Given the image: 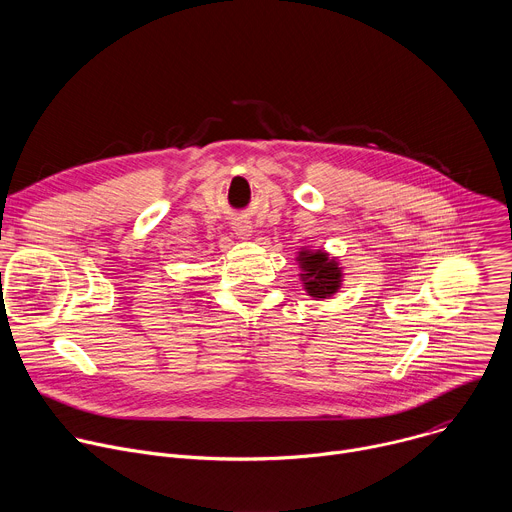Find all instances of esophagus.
Returning a JSON list of instances; mask_svg holds the SVG:
<instances>
[{
	"mask_svg": "<svg viewBox=\"0 0 512 512\" xmlns=\"http://www.w3.org/2000/svg\"><path fill=\"white\" fill-rule=\"evenodd\" d=\"M233 231H235V235L239 237V239H249L251 235H253V227H251V223L249 221H235L233 223Z\"/></svg>",
	"mask_w": 512,
	"mask_h": 512,
	"instance_id": "esophagus-1",
	"label": "esophagus"
}]
</instances>
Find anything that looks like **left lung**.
<instances>
[{"label":"left lung","mask_w":512,"mask_h":512,"mask_svg":"<svg viewBox=\"0 0 512 512\" xmlns=\"http://www.w3.org/2000/svg\"><path fill=\"white\" fill-rule=\"evenodd\" d=\"M296 261L300 263V279L310 298L326 300L342 287V267L336 257H330V253L304 247L302 251H298Z\"/></svg>","instance_id":"left-lung-1"}]
</instances>
